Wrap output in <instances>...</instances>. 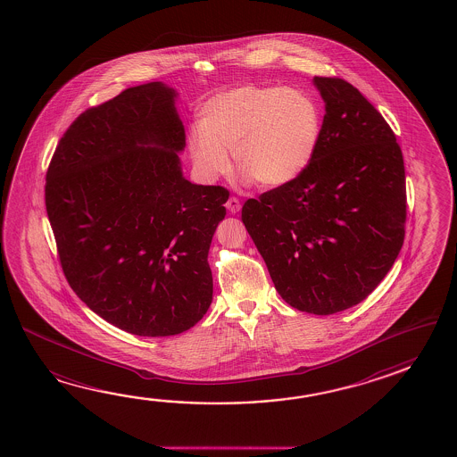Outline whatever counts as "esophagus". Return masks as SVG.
I'll list each match as a JSON object with an SVG mask.
<instances>
[{
  "mask_svg": "<svg viewBox=\"0 0 457 457\" xmlns=\"http://www.w3.org/2000/svg\"><path fill=\"white\" fill-rule=\"evenodd\" d=\"M225 207L228 209V212H230V214H237V212L242 209V204H240V201H238L237 197H230V199L227 201Z\"/></svg>",
  "mask_w": 457,
  "mask_h": 457,
  "instance_id": "1",
  "label": "esophagus"
}]
</instances>
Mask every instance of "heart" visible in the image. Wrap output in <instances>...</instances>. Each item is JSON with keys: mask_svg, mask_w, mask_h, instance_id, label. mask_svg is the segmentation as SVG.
<instances>
[{"mask_svg": "<svg viewBox=\"0 0 457 457\" xmlns=\"http://www.w3.org/2000/svg\"><path fill=\"white\" fill-rule=\"evenodd\" d=\"M199 124L187 138V152L205 183L228 173L227 152H232L245 181L286 187L307 171L320 144V107L297 87L243 85L220 91L205 101Z\"/></svg>", "mask_w": 457, "mask_h": 457, "instance_id": "1", "label": "heart"}]
</instances>
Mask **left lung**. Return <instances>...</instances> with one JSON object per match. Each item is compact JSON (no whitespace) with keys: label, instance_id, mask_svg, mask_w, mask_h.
<instances>
[{"label":"left lung","instance_id":"1","mask_svg":"<svg viewBox=\"0 0 457 457\" xmlns=\"http://www.w3.org/2000/svg\"><path fill=\"white\" fill-rule=\"evenodd\" d=\"M320 144L292 185L248 199L242 220L276 291L297 311L331 315L364 301L405 237V168L392 129L356 87L315 77Z\"/></svg>","mask_w":457,"mask_h":457}]
</instances>
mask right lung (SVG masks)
Listing matches in <instances>:
<instances>
[{"mask_svg": "<svg viewBox=\"0 0 457 457\" xmlns=\"http://www.w3.org/2000/svg\"><path fill=\"white\" fill-rule=\"evenodd\" d=\"M178 91L152 81L83 112L50 162L46 207L71 289L138 337L195 327L212 302L207 254L228 191L186 179Z\"/></svg>", "mask_w": 457, "mask_h": 457, "instance_id": "1", "label": "right lung"}]
</instances>
